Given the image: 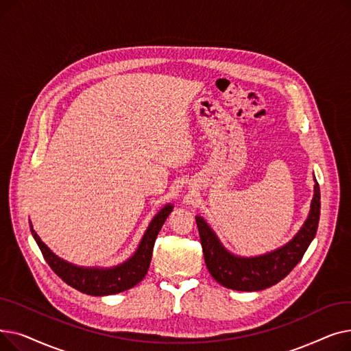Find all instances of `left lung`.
<instances>
[{
	"instance_id": "obj_1",
	"label": "left lung",
	"mask_w": 351,
	"mask_h": 351,
	"mask_svg": "<svg viewBox=\"0 0 351 351\" xmlns=\"http://www.w3.org/2000/svg\"><path fill=\"white\" fill-rule=\"evenodd\" d=\"M205 263L212 278L228 289L239 291L265 290L293 270L316 236L320 219V188L315 178V191L307 219L293 239L271 252L259 256H239L220 242L216 232L202 216H195Z\"/></svg>"
}]
</instances>
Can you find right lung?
<instances>
[{"label":"right lung","mask_w":351,"mask_h":351,"mask_svg":"<svg viewBox=\"0 0 351 351\" xmlns=\"http://www.w3.org/2000/svg\"><path fill=\"white\" fill-rule=\"evenodd\" d=\"M172 210L173 205L166 204L151 220L134 254L125 262L110 267H86L69 263L55 254L41 241L31 222L29 228L32 237L43 252L44 259L66 285L85 294H90V296H109V294H117L136 286L145 278L151 265L156 236Z\"/></svg>","instance_id":"right-lung-1"}]
</instances>
